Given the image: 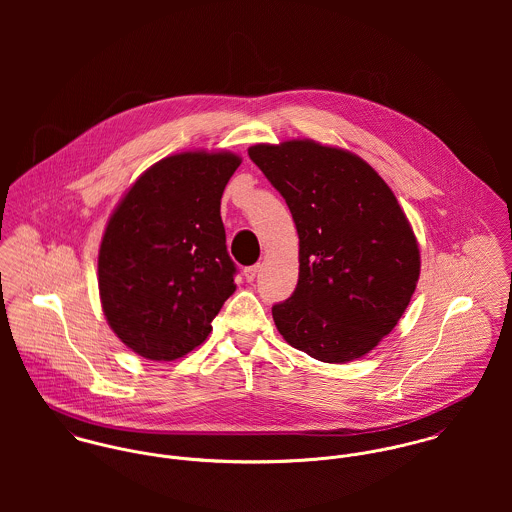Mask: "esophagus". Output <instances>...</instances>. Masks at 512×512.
I'll list each match as a JSON object with an SVG mask.
<instances>
[{
  "label": "esophagus",
  "instance_id": "obj_1",
  "mask_svg": "<svg viewBox=\"0 0 512 512\" xmlns=\"http://www.w3.org/2000/svg\"><path fill=\"white\" fill-rule=\"evenodd\" d=\"M258 270H260V266L256 264V266H248V268H244V278H246V282H254V278H256V274H258Z\"/></svg>",
  "mask_w": 512,
  "mask_h": 512
}]
</instances>
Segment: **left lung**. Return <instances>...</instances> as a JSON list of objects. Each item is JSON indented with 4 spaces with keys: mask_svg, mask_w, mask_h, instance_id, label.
<instances>
[{
    "mask_svg": "<svg viewBox=\"0 0 512 512\" xmlns=\"http://www.w3.org/2000/svg\"><path fill=\"white\" fill-rule=\"evenodd\" d=\"M248 155L299 236L295 292L272 307L280 335L323 363L361 359L396 327L420 278V248L392 189L359 155L313 140Z\"/></svg>",
    "mask_w": 512,
    "mask_h": 512,
    "instance_id": "left-lung-1",
    "label": "left lung"
}]
</instances>
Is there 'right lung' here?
Wrapping results in <instances>:
<instances>
[{"instance_id": "add662e5", "label": "right lung", "mask_w": 512, "mask_h": 512, "mask_svg": "<svg viewBox=\"0 0 512 512\" xmlns=\"http://www.w3.org/2000/svg\"><path fill=\"white\" fill-rule=\"evenodd\" d=\"M240 163L230 151L169 155L140 175L108 220L98 252L102 311L140 357L191 353L236 290L220 199Z\"/></svg>"}]
</instances>
